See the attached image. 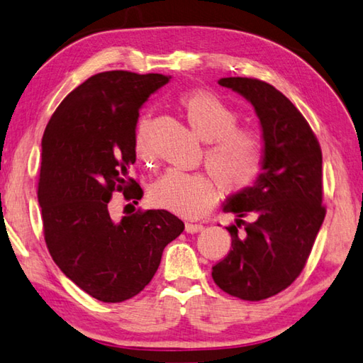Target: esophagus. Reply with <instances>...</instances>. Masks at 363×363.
Segmentation results:
<instances>
[{"mask_svg": "<svg viewBox=\"0 0 363 363\" xmlns=\"http://www.w3.org/2000/svg\"><path fill=\"white\" fill-rule=\"evenodd\" d=\"M203 229V225L199 223H186L184 224V230L188 232V234H194V232H199Z\"/></svg>", "mask_w": 363, "mask_h": 363, "instance_id": "1", "label": "esophagus"}]
</instances>
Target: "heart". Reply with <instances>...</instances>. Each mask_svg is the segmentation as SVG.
<instances>
[{
    "label": "heart",
    "mask_w": 363,
    "mask_h": 363,
    "mask_svg": "<svg viewBox=\"0 0 363 363\" xmlns=\"http://www.w3.org/2000/svg\"><path fill=\"white\" fill-rule=\"evenodd\" d=\"M179 104L189 126L207 142L205 167L218 186L224 193H238L251 186L265 164L264 135L255 128L238 126L240 115L235 108L210 91H184ZM134 148L140 161L153 160L147 118L135 128ZM150 201L175 215L196 218L213 207L216 188L207 174L169 169L150 186Z\"/></svg>",
    "instance_id": "heart-1"
}]
</instances>
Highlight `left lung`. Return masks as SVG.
<instances>
[{"label":"left lung","mask_w":363,"mask_h":363,"mask_svg":"<svg viewBox=\"0 0 363 363\" xmlns=\"http://www.w3.org/2000/svg\"><path fill=\"white\" fill-rule=\"evenodd\" d=\"M218 84L255 107L265 164L252 186L223 205L237 220L228 228L232 250L211 277L230 296L257 302L291 286L308 261L325 216L323 152L308 121L275 86L248 77H225ZM245 216H252L250 223Z\"/></svg>","instance_id":"1"}]
</instances>
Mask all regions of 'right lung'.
Returning <instances> with one entry per match:
<instances>
[{
    "label": "right lung",
    "mask_w": 363,
    "mask_h": 363,
    "mask_svg": "<svg viewBox=\"0 0 363 363\" xmlns=\"http://www.w3.org/2000/svg\"><path fill=\"white\" fill-rule=\"evenodd\" d=\"M162 74L107 71L72 90L47 125L38 182L44 238L52 259L82 291L106 303L128 300L158 270L166 245L184 224L167 210H138L113 220L115 191L138 201L139 108L166 85Z\"/></svg>",
    "instance_id": "add662e5"
}]
</instances>
